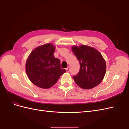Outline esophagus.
I'll return each mask as SVG.
<instances>
[{
  "label": "esophagus",
  "instance_id": "1",
  "mask_svg": "<svg viewBox=\"0 0 129 129\" xmlns=\"http://www.w3.org/2000/svg\"><path fill=\"white\" fill-rule=\"evenodd\" d=\"M66 70H67V72L69 71H70V68H69V67H68L67 69H66Z\"/></svg>",
  "mask_w": 129,
  "mask_h": 129
}]
</instances>
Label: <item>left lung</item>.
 Here are the masks:
<instances>
[{
	"mask_svg": "<svg viewBox=\"0 0 129 129\" xmlns=\"http://www.w3.org/2000/svg\"><path fill=\"white\" fill-rule=\"evenodd\" d=\"M72 50L80 64L79 73L73 76L76 84L83 89H91L100 84L106 73V61L101 54L85 45L73 46Z\"/></svg>",
	"mask_w": 129,
	"mask_h": 129,
	"instance_id": "1",
	"label": "left lung"
}]
</instances>
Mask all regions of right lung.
Segmentation results:
<instances>
[{"label": "right lung", "instance_id": "add662e5", "mask_svg": "<svg viewBox=\"0 0 129 129\" xmlns=\"http://www.w3.org/2000/svg\"><path fill=\"white\" fill-rule=\"evenodd\" d=\"M55 47L52 43L39 46L27 59L26 71L29 80L42 88H49L55 84L66 72L60 67L59 59L54 56Z\"/></svg>", "mask_w": 129, "mask_h": 129}]
</instances>
